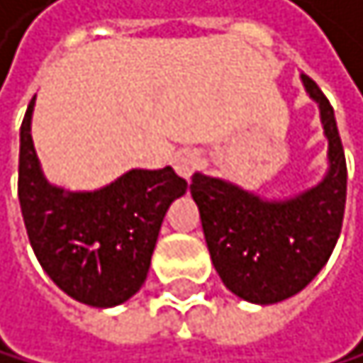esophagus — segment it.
<instances>
[{"instance_id": "34e87169", "label": "esophagus", "mask_w": 363, "mask_h": 363, "mask_svg": "<svg viewBox=\"0 0 363 363\" xmlns=\"http://www.w3.org/2000/svg\"><path fill=\"white\" fill-rule=\"evenodd\" d=\"M200 163H202V159L196 150H180L174 157V169L183 178H189L200 167Z\"/></svg>"}]
</instances>
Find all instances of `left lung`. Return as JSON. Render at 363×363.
I'll return each instance as SVG.
<instances>
[{"mask_svg": "<svg viewBox=\"0 0 363 363\" xmlns=\"http://www.w3.org/2000/svg\"><path fill=\"white\" fill-rule=\"evenodd\" d=\"M303 82L320 104L329 137L331 169L323 183L283 202L259 200L202 174H194L189 185L222 283L248 303L272 305L298 294L329 261L342 230L346 159L333 106L309 76L303 74Z\"/></svg>", "mask_w": 363, "mask_h": 363, "instance_id": "obj_1", "label": "left lung"}]
</instances>
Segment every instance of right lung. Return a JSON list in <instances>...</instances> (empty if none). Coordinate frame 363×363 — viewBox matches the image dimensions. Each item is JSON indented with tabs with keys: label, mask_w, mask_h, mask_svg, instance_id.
<instances>
[{
	"label": "right lung",
	"mask_w": 363,
	"mask_h": 363,
	"mask_svg": "<svg viewBox=\"0 0 363 363\" xmlns=\"http://www.w3.org/2000/svg\"><path fill=\"white\" fill-rule=\"evenodd\" d=\"M34 97L21 123L19 204L34 255L72 298L113 307L143 285L161 222L187 180L169 165L130 169L100 191L52 187L38 169L30 135Z\"/></svg>",
	"instance_id": "obj_1"
}]
</instances>
